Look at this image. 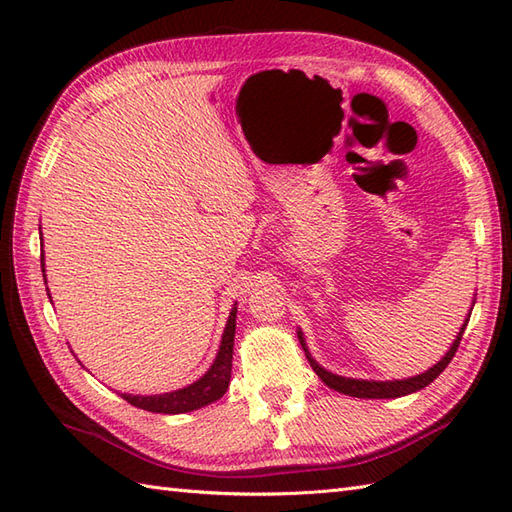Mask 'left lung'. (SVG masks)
Instances as JSON below:
<instances>
[{"label": "left lung", "mask_w": 512, "mask_h": 512, "mask_svg": "<svg viewBox=\"0 0 512 512\" xmlns=\"http://www.w3.org/2000/svg\"><path fill=\"white\" fill-rule=\"evenodd\" d=\"M473 306H475V301H473ZM469 317H471V312H469ZM469 317H466V321L462 323V328H460L458 336H455L453 345L449 347V352L444 354L436 365L429 367L427 372H422L418 376L402 378V380H363V378H345V376H339V374H332L325 367H321L317 361H314L310 350H308V345H306V339H303L301 330H297V336H299V343L303 347V352H306L310 367L314 369V372H317V376L330 389L339 391V394H345V396H354V398H400V396L413 394V391H420L422 387L431 385L433 380H436L444 372V367L451 363V358L455 356V352H458L462 334L466 330V323H469Z\"/></svg>", "instance_id": "1"}]
</instances>
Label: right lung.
<instances>
[{
  "mask_svg": "<svg viewBox=\"0 0 512 512\" xmlns=\"http://www.w3.org/2000/svg\"><path fill=\"white\" fill-rule=\"evenodd\" d=\"M41 273H43V279H46L43 255H41ZM48 297H50V290H48ZM235 319H237V303H233L231 314H228L220 350H217L213 365L206 369V374L195 380V383L176 391H167V394H156V396H134V394H121V396L129 402V405L151 411V413H187L220 400L226 394L228 383H231Z\"/></svg>",
  "mask_w": 512,
  "mask_h": 512,
  "instance_id": "right-lung-1",
  "label": "right lung"
}]
</instances>
